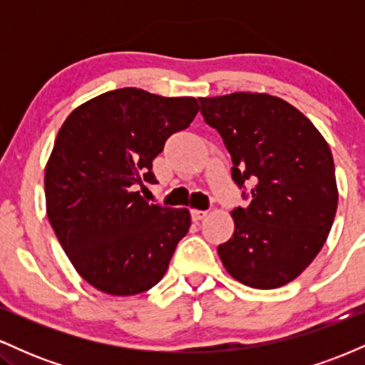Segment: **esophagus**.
Wrapping results in <instances>:
<instances>
[{
	"instance_id": "esophagus-1",
	"label": "esophagus",
	"mask_w": 365,
	"mask_h": 365,
	"mask_svg": "<svg viewBox=\"0 0 365 365\" xmlns=\"http://www.w3.org/2000/svg\"><path fill=\"white\" fill-rule=\"evenodd\" d=\"M206 216H207V211H200V209H192V220H194L195 223L202 221Z\"/></svg>"
}]
</instances>
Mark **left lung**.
I'll list each match as a JSON object with an SVG mask.
<instances>
[{"mask_svg": "<svg viewBox=\"0 0 365 365\" xmlns=\"http://www.w3.org/2000/svg\"><path fill=\"white\" fill-rule=\"evenodd\" d=\"M204 121L232 156L247 207L217 247L240 283L261 290L295 279L324 245L338 206L333 154L312 121L283 99L257 92L199 98Z\"/></svg>", "mask_w": 365, "mask_h": 365, "instance_id": "1", "label": "left lung"}]
</instances>
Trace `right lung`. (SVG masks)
Segmentation results:
<instances>
[{
  "label": "right lung",
  "instance_id": "add662e5",
  "mask_svg": "<svg viewBox=\"0 0 365 365\" xmlns=\"http://www.w3.org/2000/svg\"><path fill=\"white\" fill-rule=\"evenodd\" d=\"M199 111L195 98L135 87L104 92L70 113L44 175L46 209L77 273L110 295H137L168 269L190 228L188 209L149 204L153 159Z\"/></svg>",
  "mask_w": 365,
  "mask_h": 365
}]
</instances>
